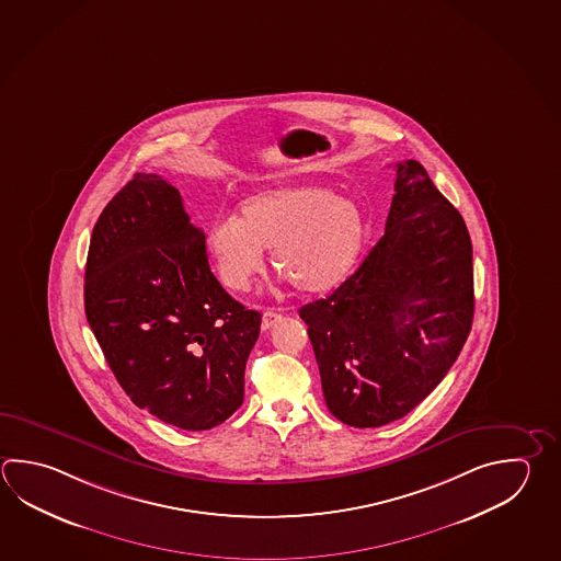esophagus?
<instances>
[{"label":"esophagus","mask_w":561,"mask_h":561,"mask_svg":"<svg viewBox=\"0 0 561 561\" xmlns=\"http://www.w3.org/2000/svg\"><path fill=\"white\" fill-rule=\"evenodd\" d=\"M282 319V313H277V311H272V309H267L264 313V318H262V329L267 331V329L274 328L275 323Z\"/></svg>","instance_id":"esophagus-1"}]
</instances>
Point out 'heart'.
<instances>
[{"label":"heart","instance_id":"1","mask_svg":"<svg viewBox=\"0 0 561 561\" xmlns=\"http://www.w3.org/2000/svg\"><path fill=\"white\" fill-rule=\"evenodd\" d=\"M367 224L357 202L319 186L254 194L238 216H222L206 230V254L224 286L245 291L262 274L264 250L274 267L307 294L337 287L357 264Z\"/></svg>","mask_w":561,"mask_h":561}]
</instances>
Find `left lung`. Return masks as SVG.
Wrapping results in <instances>:
<instances>
[{"instance_id": "obj_1", "label": "left lung", "mask_w": 561, "mask_h": 561, "mask_svg": "<svg viewBox=\"0 0 561 561\" xmlns=\"http://www.w3.org/2000/svg\"><path fill=\"white\" fill-rule=\"evenodd\" d=\"M331 414L399 421L455 365L474 318L472 242L416 160L397 164L385 236L355 274L299 309Z\"/></svg>"}]
</instances>
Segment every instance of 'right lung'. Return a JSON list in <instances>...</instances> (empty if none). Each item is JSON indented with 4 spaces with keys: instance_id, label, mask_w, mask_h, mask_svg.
<instances>
[{
    "instance_id": "right-lung-1",
    "label": "right lung",
    "mask_w": 561,
    "mask_h": 561,
    "mask_svg": "<svg viewBox=\"0 0 561 561\" xmlns=\"http://www.w3.org/2000/svg\"><path fill=\"white\" fill-rule=\"evenodd\" d=\"M85 313L138 409L182 431H208L240 409L262 316L214 277L206 236L159 174L137 172L101 211Z\"/></svg>"
}]
</instances>
